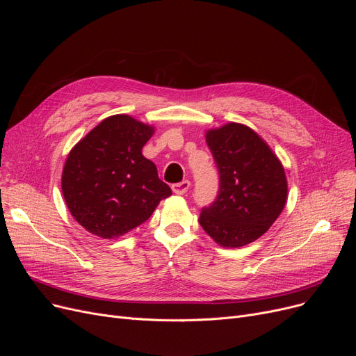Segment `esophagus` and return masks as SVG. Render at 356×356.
<instances>
[{
  "label": "esophagus",
  "instance_id": "esophagus-1",
  "mask_svg": "<svg viewBox=\"0 0 356 356\" xmlns=\"http://www.w3.org/2000/svg\"><path fill=\"white\" fill-rule=\"evenodd\" d=\"M191 188V181L189 180H183L180 183H176L172 186V191L176 193V195H184L186 192L189 191Z\"/></svg>",
  "mask_w": 356,
  "mask_h": 356
}]
</instances>
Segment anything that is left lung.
<instances>
[{
	"mask_svg": "<svg viewBox=\"0 0 356 356\" xmlns=\"http://www.w3.org/2000/svg\"><path fill=\"white\" fill-rule=\"evenodd\" d=\"M219 170V192L199 223L218 245L238 248L264 235L287 202L284 167L270 145L244 124L207 131Z\"/></svg>",
	"mask_w": 356,
	"mask_h": 356,
	"instance_id": "obj_1",
	"label": "left lung"
}]
</instances>
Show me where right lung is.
I'll use <instances>...</instances> for the list:
<instances>
[{"label": "right lung", "mask_w": 356, "mask_h": 356, "mask_svg": "<svg viewBox=\"0 0 356 356\" xmlns=\"http://www.w3.org/2000/svg\"><path fill=\"white\" fill-rule=\"evenodd\" d=\"M154 127L118 114L101 121L67 154L62 192L81 227L104 239L145 222L172 189L141 149Z\"/></svg>", "instance_id": "add662e5"}]
</instances>
